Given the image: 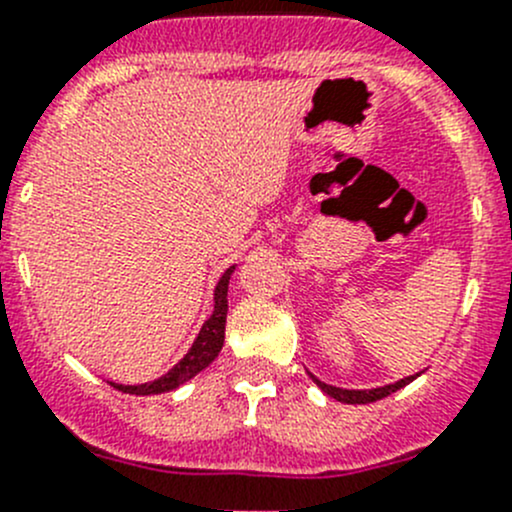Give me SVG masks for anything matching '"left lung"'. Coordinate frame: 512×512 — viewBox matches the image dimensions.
Listing matches in <instances>:
<instances>
[{"instance_id":"8db88e82","label":"left lung","mask_w":512,"mask_h":512,"mask_svg":"<svg viewBox=\"0 0 512 512\" xmlns=\"http://www.w3.org/2000/svg\"><path fill=\"white\" fill-rule=\"evenodd\" d=\"M416 376H421V371H418V374H414V376H406V379H399L396 384L379 386V389H339V386L324 384V381H319L314 374H309V379H312L314 384H317L319 389L324 391V394L332 396V399H337V401H342V404H371V401H379V399H384V396L394 394V391L404 389V386L411 384Z\"/></svg>"}]
</instances>
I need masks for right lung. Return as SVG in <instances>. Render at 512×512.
Here are the masks:
<instances>
[{"label":"right lung","mask_w":512,"mask_h":512,"mask_svg":"<svg viewBox=\"0 0 512 512\" xmlns=\"http://www.w3.org/2000/svg\"><path fill=\"white\" fill-rule=\"evenodd\" d=\"M235 272V265L227 267L223 277L215 285V304L213 314L205 319V324L200 327V334L195 337L193 347L188 349V354L156 381H148V384L138 386H123V384H111L113 389L123 391V394H136V396H151V394H165V391H173L178 386H183L185 381L193 379L195 374L210 366L215 361V356L220 354L225 342V319H227V285H230V277Z\"/></svg>","instance_id":"add662e5"}]
</instances>
